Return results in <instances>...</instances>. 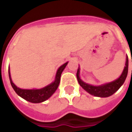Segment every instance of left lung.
Instances as JSON below:
<instances>
[{
	"label": "left lung",
	"mask_w": 132,
	"mask_h": 132,
	"mask_svg": "<svg viewBox=\"0 0 132 132\" xmlns=\"http://www.w3.org/2000/svg\"><path fill=\"white\" fill-rule=\"evenodd\" d=\"M128 56H127L125 66L124 68V70L121 74V76L118 79H116V80L112 81L108 83L103 84L101 85L94 86L83 82L80 78V68H78V69L76 76H77V79H78L80 85L88 93L92 95H94V96H98V97H108V96L113 95V94L117 92L121 86L123 85L126 80V78L127 76V73H128Z\"/></svg>",
	"instance_id": "obj_1"
}]
</instances>
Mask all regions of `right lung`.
<instances>
[{
	"instance_id": "1",
	"label": "right lung",
	"mask_w": 132,
	"mask_h": 132,
	"mask_svg": "<svg viewBox=\"0 0 132 132\" xmlns=\"http://www.w3.org/2000/svg\"><path fill=\"white\" fill-rule=\"evenodd\" d=\"M69 62H66L62 66H61L56 71V76H55V80L54 82H52L51 84H50L46 87H45L43 88L38 89H21L16 87L13 82L12 80L11 76H10V67L8 69L9 73V78L10 80V83L12 87V88L14 89V90L19 96H21V98L26 100V101L31 102V103H41L43 101H46L47 99H48L50 96L53 94L56 89L58 88L60 82V78H61V75L62 72L66 68V65L68 64Z\"/></svg>"
}]
</instances>
